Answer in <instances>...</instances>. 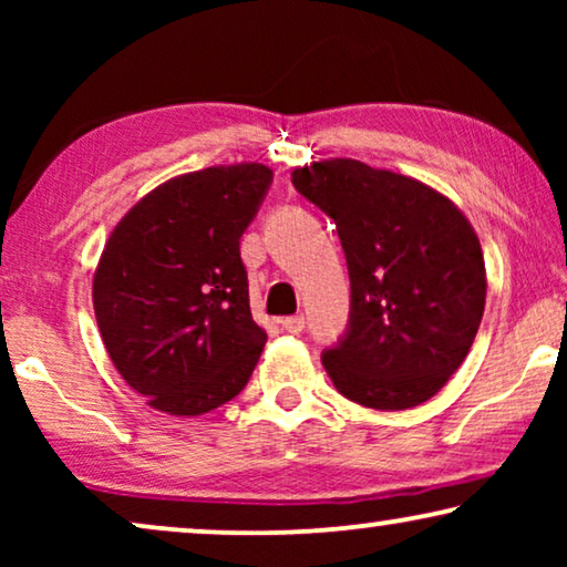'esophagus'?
<instances>
[{"label":"esophagus","instance_id":"34e87169","mask_svg":"<svg viewBox=\"0 0 567 567\" xmlns=\"http://www.w3.org/2000/svg\"><path fill=\"white\" fill-rule=\"evenodd\" d=\"M284 330L291 332V336H299L301 330H305V315H291V317H284L281 320Z\"/></svg>","mask_w":567,"mask_h":567}]
</instances>
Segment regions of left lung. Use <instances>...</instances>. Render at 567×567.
<instances>
[{
  "instance_id": "1",
  "label": "left lung",
  "mask_w": 567,
  "mask_h": 567,
  "mask_svg": "<svg viewBox=\"0 0 567 567\" xmlns=\"http://www.w3.org/2000/svg\"><path fill=\"white\" fill-rule=\"evenodd\" d=\"M291 183L336 221L351 312L322 363L343 398L374 410L431 400L462 367L485 309L480 239L452 200L359 159L293 169Z\"/></svg>"
}]
</instances>
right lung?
<instances>
[{"label":"right lung","mask_w":567,"mask_h":567,"mask_svg":"<svg viewBox=\"0 0 567 567\" xmlns=\"http://www.w3.org/2000/svg\"><path fill=\"white\" fill-rule=\"evenodd\" d=\"M274 183L266 165L206 167L152 190L107 239L92 281L118 374L169 415L245 390L266 332L250 312L239 237Z\"/></svg>","instance_id":"obj_1"}]
</instances>
